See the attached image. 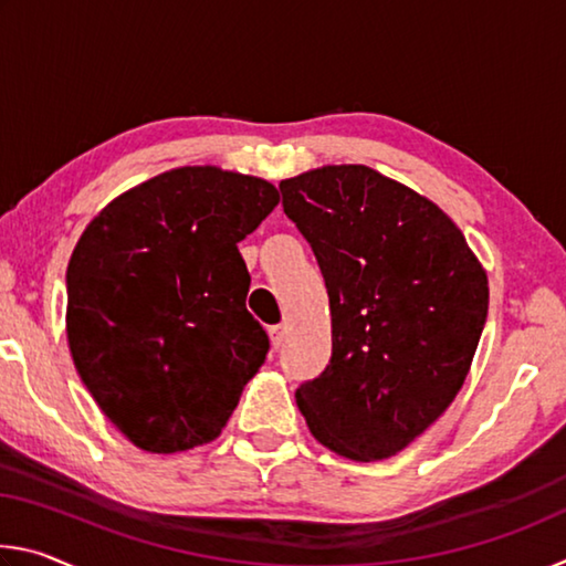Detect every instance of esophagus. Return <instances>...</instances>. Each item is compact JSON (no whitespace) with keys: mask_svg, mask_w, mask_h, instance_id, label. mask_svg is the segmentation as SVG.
Returning <instances> with one entry per match:
<instances>
[{"mask_svg":"<svg viewBox=\"0 0 566 566\" xmlns=\"http://www.w3.org/2000/svg\"><path fill=\"white\" fill-rule=\"evenodd\" d=\"M270 339H272V347L280 349L282 342H284V327L282 324H274V327H270Z\"/></svg>","mask_w":566,"mask_h":566,"instance_id":"1","label":"esophagus"}]
</instances>
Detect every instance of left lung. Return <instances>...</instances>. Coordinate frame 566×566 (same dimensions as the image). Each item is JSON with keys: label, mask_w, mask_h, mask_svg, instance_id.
Instances as JSON below:
<instances>
[{"label": "left lung", "mask_w": 566, "mask_h": 566, "mask_svg": "<svg viewBox=\"0 0 566 566\" xmlns=\"http://www.w3.org/2000/svg\"><path fill=\"white\" fill-rule=\"evenodd\" d=\"M284 214L327 284L332 357L296 389L317 442L371 462L444 415L472 367L490 286L434 202L364 165L284 179Z\"/></svg>", "instance_id": "8db88e82"}]
</instances>
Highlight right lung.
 <instances>
[{"mask_svg": "<svg viewBox=\"0 0 566 566\" xmlns=\"http://www.w3.org/2000/svg\"><path fill=\"white\" fill-rule=\"evenodd\" d=\"M280 205L274 185L179 167L92 219L66 266V339L84 387L145 452L212 442L270 352L247 312L237 244Z\"/></svg>", "mask_w": 566, "mask_h": 566, "instance_id": "obj_1", "label": "right lung"}]
</instances>
